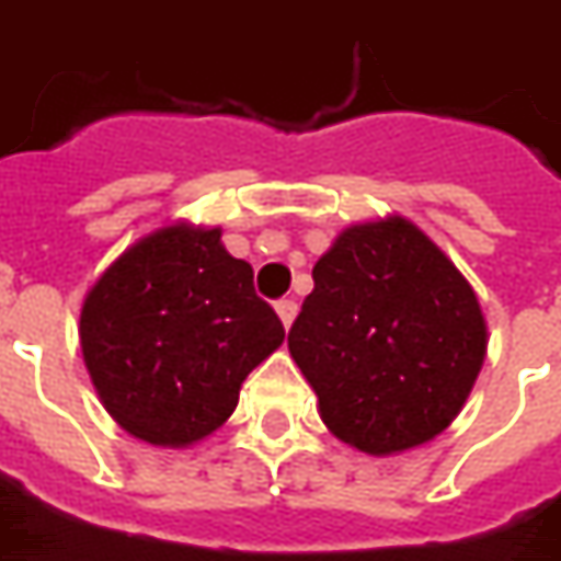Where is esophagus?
<instances>
[{"mask_svg": "<svg viewBox=\"0 0 561 561\" xmlns=\"http://www.w3.org/2000/svg\"><path fill=\"white\" fill-rule=\"evenodd\" d=\"M276 312H279L282 324H285V328H291V321L297 319V304L285 297V300H279V304H276Z\"/></svg>", "mask_w": 561, "mask_h": 561, "instance_id": "obj_1", "label": "esophagus"}]
</instances>
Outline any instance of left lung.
Masks as SVG:
<instances>
[{"label":"left lung","mask_w":561,"mask_h":561,"mask_svg":"<svg viewBox=\"0 0 561 561\" xmlns=\"http://www.w3.org/2000/svg\"><path fill=\"white\" fill-rule=\"evenodd\" d=\"M288 348L343 444L391 456L458 416L485 358L477 294L403 218L346 227L312 267Z\"/></svg>","instance_id":"left-lung-1"}]
</instances>
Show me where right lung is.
Returning a JSON list of instances; mask_svg holds the SVG:
<instances>
[{
	"instance_id": "right-lung-1",
	"label": "right lung",
	"mask_w": 561,
	"mask_h": 561,
	"mask_svg": "<svg viewBox=\"0 0 561 561\" xmlns=\"http://www.w3.org/2000/svg\"><path fill=\"white\" fill-rule=\"evenodd\" d=\"M81 352L117 425L154 446L221 428L240 386L285 340L221 230L172 225L130 245L81 307Z\"/></svg>"
}]
</instances>
